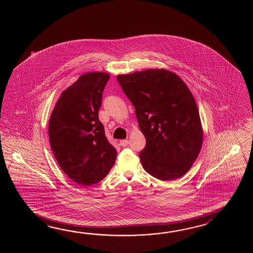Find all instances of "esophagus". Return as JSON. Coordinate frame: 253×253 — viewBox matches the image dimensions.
I'll return each mask as SVG.
<instances>
[{
  "label": "esophagus",
  "instance_id": "obj_1",
  "mask_svg": "<svg viewBox=\"0 0 253 253\" xmlns=\"http://www.w3.org/2000/svg\"><path fill=\"white\" fill-rule=\"evenodd\" d=\"M128 139L120 140V142H119L120 145H121V146H123V147H125V146H126V145H128Z\"/></svg>",
  "mask_w": 253,
  "mask_h": 253
}]
</instances>
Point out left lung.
Masks as SVG:
<instances>
[{
	"label": "left lung",
	"mask_w": 253,
	"mask_h": 253,
	"mask_svg": "<svg viewBox=\"0 0 253 253\" xmlns=\"http://www.w3.org/2000/svg\"><path fill=\"white\" fill-rule=\"evenodd\" d=\"M133 104L146 144L139 154L146 172L171 181L188 172L199 156L203 129L192 92L175 73L149 70L117 77Z\"/></svg>",
	"instance_id": "obj_1"
}]
</instances>
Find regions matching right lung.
<instances>
[{"mask_svg": "<svg viewBox=\"0 0 253 253\" xmlns=\"http://www.w3.org/2000/svg\"><path fill=\"white\" fill-rule=\"evenodd\" d=\"M110 76L89 72L61 93L48 121L51 150L62 171L89 186L107 176L118 153L98 119L102 93Z\"/></svg>", "mask_w": 253, "mask_h": 253, "instance_id": "right-lung-1", "label": "right lung"}]
</instances>
